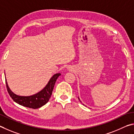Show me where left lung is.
<instances>
[{"label": "left lung", "mask_w": 134, "mask_h": 134, "mask_svg": "<svg viewBox=\"0 0 134 134\" xmlns=\"http://www.w3.org/2000/svg\"><path fill=\"white\" fill-rule=\"evenodd\" d=\"M78 99H79V100H80V102H81V100H80V99H79V97H78Z\"/></svg>", "instance_id": "obj_1"}]
</instances>
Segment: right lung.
Wrapping results in <instances>:
<instances>
[{
    "label": "right lung",
    "instance_id": "obj_1",
    "mask_svg": "<svg viewBox=\"0 0 134 134\" xmlns=\"http://www.w3.org/2000/svg\"><path fill=\"white\" fill-rule=\"evenodd\" d=\"M60 75V73L53 75L49 79L48 83L44 86V88L34 95L30 96H19L15 94L9 88L6 78H5L7 90L10 97L17 104L22 105L23 107L30 108H39L49 101V98H51V96L52 93L55 83ZM4 75H5V74H4Z\"/></svg>",
    "mask_w": 134,
    "mask_h": 134
}]
</instances>
